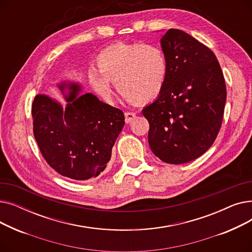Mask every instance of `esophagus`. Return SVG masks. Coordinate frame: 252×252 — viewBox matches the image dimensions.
<instances>
[{"label": "esophagus", "instance_id": "obj_1", "mask_svg": "<svg viewBox=\"0 0 252 252\" xmlns=\"http://www.w3.org/2000/svg\"><path fill=\"white\" fill-rule=\"evenodd\" d=\"M126 115V122L128 124L130 123L131 121H134L135 117H136V112H133V111H127L125 113Z\"/></svg>", "mask_w": 252, "mask_h": 252}]
</instances>
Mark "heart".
<instances>
[{"instance_id":"b5f03b06","label":"heart","mask_w":252,"mask_h":252,"mask_svg":"<svg viewBox=\"0 0 252 252\" xmlns=\"http://www.w3.org/2000/svg\"><path fill=\"white\" fill-rule=\"evenodd\" d=\"M99 69L90 68L89 77L95 91L111 98L110 81L129 100L148 102L159 96L167 74L163 50L144 43H119L103 50L97 59Z\"/></svg>"}]
</instances>
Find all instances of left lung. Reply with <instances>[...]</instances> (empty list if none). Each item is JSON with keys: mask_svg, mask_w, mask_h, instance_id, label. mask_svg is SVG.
<instances>
[{"mask_svg": "<svg viewBox=\"0 0 252 252\" xmlns=\"http://www.w3.org/2000/svg\"><path fill=\"white\" fill-rule=\"evenodd\" d=\"M167 59L164 87L143 115L152 152L170 164L192 161L214 144L227 90L214 52L192 35L170 29L161 38Z\"/></svg>", "mask_w": 252, "mask_h": 252, "instance_id": "8db88e82", "label": "left lung"}]
</instances>
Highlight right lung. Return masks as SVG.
I'll list each match as a JSON object with an SVG mask.
<instances>
[{"label":"right lung","mask_w":252,"mask_h":252,"mask_svg":"<svg viewBox=\"0 0 252 252\" xmlns=\"http://www.w3.org/2000/svg\"><path fill=\"white\" fill-rule=\"evenodd\" d=\"M65 84L59 86L63 92ZM66 108L46 95H36L32 115L33 135L47 163L63 177L86 181L107 166L113 145L125 126L124 112L68 85Z\"/></svg>","instance_id":"right-lung-1"}]
</instances>
